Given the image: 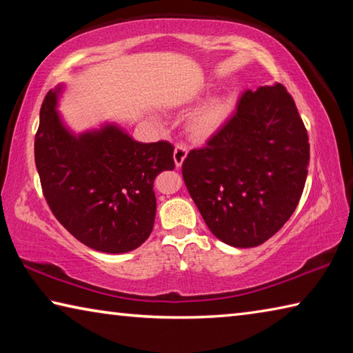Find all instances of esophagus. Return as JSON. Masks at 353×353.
I'll list each match as a JSON object with an SVG mask.
<instances>
[{
    "mask_svg": "<svg viewBox=\"0 0 353 353\" xmlns=\"http://www.w3.org/2000/svg\"><path fill=\"white\" fill-rule=\"evenodd\" d=\"M187 154H188L187 148L182 146V145H181V146H176L174 155H172V157H174V163H176L177 168H181L182 163H183V160H185V157H187Z\"/></svg>",
    "mask_w": 353,
    "mask_h": 353,
    "instance_id": "34e87169",
    "label": "esophagus"
}]
</instances>
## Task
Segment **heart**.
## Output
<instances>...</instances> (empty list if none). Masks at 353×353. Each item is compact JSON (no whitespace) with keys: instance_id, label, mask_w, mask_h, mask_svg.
Wrapping results in <instances>:
<instances>
[{"instance_id":"heart-1","label":"heart","mask_w":353,"mask_h":353,"mask_svg":"<svg viewBox=\"0 0 353 353\" xmlns=\"http://www.w3.org/2000/svg\"><path fill=\"white\" fill-rule=\"evenodd\" d=\"M234 103L227 94H218L191 113L187 121V132L194 141H205L219 132L229 121Z\"/></svg>"}]
</instances>
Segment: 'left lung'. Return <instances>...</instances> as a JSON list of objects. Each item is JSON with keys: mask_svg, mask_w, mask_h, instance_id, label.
Instances as JSON below:
<instances>
[{"mask_svg": "<svg viewBox=\"0 0 353 353\" xmlns=\"http://www.w3.org/2000/svg\"><path fill=\"white\" fill-rule=\"evenodd\" d=\"M310 145L282 83L248 90L207 145L193 149L182 176L212 234L234 248H255L296 210L308 174Z\"/></svg>", "mask_w": 353, "mask_h": 353, "instance_id": "left-lung-1", "label": "left lung"}]
</instances>
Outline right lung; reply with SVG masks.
<instances>
[{"instance_id": "right-lung-1", "label": "right lung", "mask_w": 353, "mask_h": 353, "mask_svg": "<svg viewBox=\"0 0 353 353\" xmlns=\"http://www.w3.org/2000/svg\"><path fill=\"white\" fill-rule=\"evenodd\" d=\"M65 85L48 92L35 134L45 199L76 240L105 254H124L151 235L157 201L154 181L174 170L168 141L140 143L115 123L76 134L59 113Z\"/></svg>"}]
</instances>
